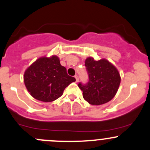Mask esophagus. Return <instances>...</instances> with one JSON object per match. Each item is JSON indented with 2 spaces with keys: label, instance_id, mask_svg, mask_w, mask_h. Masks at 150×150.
Returning a JSON list of instances; mask_svg holds the SVG:
<instances>
[{
  "label": "esophagus",
  "instance_id": "1",
  "mask_svg": "<svg viewBox=\"0 0 150 150\" xmlns=\"http://www.w3.org/2000/svg\"><path fill=\"white\" fill-rule=\"evenodd\" d=\"M75 80H76V83L78 82V81H79V78H78V75H75Z\"/></svg>",
  "mask_w": 150,
  "mask_h": 150
}]
</instances>
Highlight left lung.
Instances as JSON below:
<instances>
[{"mask_svg": "<svg viewBox=\"0 0 150 150\" xmlns=\"http://www.w3.org/2000/svg\"><path fill=\"white\" fill-rule=\"evenodd\" d=\"M88 76L87 83H78L83 97L91 105L104 104L114 98L118 91L121 78L117 68L106 59L95 61L88 57L85 61Z\"/></svg>", "mask_w": 150, "mask_h": 150, "instance_id": "obj_1", "label": "left lung"}]
</instances>
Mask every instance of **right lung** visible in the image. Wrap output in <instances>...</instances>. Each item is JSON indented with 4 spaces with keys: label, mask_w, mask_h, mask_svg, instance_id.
I'll return each instance as SVG.
<instances>
[{
    "label": "right lung",
    "mask_w": 150,
    "mask_h": 150,
    "mask_svg": "<svg viewBox=\"0 0 150 150\" xmlns=\"http://www.w3.org/2000/svg\"><path fill=\"white\" fill-rule=\"evenodd\" d=\"M75 78L68 75L56 56L41 57L25 70L24 83L30 95L42 102H52L63 94L64 90Z\"/></svg>",
    "instance_id": "add662e5"
}]
</instances>
